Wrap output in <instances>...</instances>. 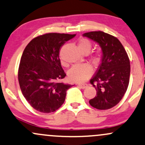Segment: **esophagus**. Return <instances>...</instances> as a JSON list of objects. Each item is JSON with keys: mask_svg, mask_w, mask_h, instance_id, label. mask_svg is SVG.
Here are the masks:
<instances>
[{"mask_svg": "<svg viewBox=\"0 0 145 145\" xmlns=\"http://www.w3.org/2000/svg\"><path fill=\"white\" fill-rule=\"evenodd\" d=\"M78 86H79L81 88H82V89H85V88H86L88 86V85L87 84V83H79Z\"/></svg>", "mask_w": 145, "mask_h": 145, "instance_id": "esophagus-1", "label": "esophagus"}]
</instances>
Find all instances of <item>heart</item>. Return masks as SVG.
Returning a JSON list of instances; mask_svg holds the SVG:
<instances>
[{"label":"heart","instance_id":"1","mask_svg":"<svg viewBox=\"0 0 145 145\" xmlns=\"http://www.w3.org/2000/svg\"><path fill=\"white\" fill-rule=\"evenodd\" d=\"M78 47L83 54H88L92 47V43L89 39H81L78 42ZM103 54L101 52H97L91 56V60L94 64H99L102 59ZM92 68L88 64H78L72 66L69 71V76L71 81L74 82L83 83L86 81L92 74Z\"/></svg>","mask_w":145,"mask_h":145}]
</instances>
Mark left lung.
<instances>
[{
	"label": "left lung",
	"mask_w": 145,
	"mask_h": 145,
	"mask_svg": "<svg viewBox=\"0 0 145 145\" xmlns=\"http://www.w3.org/2000/svg\"><path fill=\"white\" fill-rule=\"evenodd\" d=\"M102 47L103 58L90 83L96 88V96L89 101L99 110L113 108L122 99L130 81V63L126 51L119 39L102 31L83 34Z\"/></svg>",
	"instance_id": "8db88e82"
}]
</instances>
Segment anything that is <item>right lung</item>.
Segmentation results:
<instances>
[{"label":"right lung","instance_id":"obj_1","mask_svg":"<svg viewBox=\"0 0 145 145\" xmlns=\"http://www.w3.org/2000/svg\"><path fill=\"white\" fill-rule=\"evenodd\" d=\"M75 35L46 33L34 38L25 47L18 81L22 94L36 110L52 113L64 103L66 91L72 86L61 82L66 74L61 66L59 49Z\"/></svg>","mask_w":145,"mask_h":145}]
</instances>
